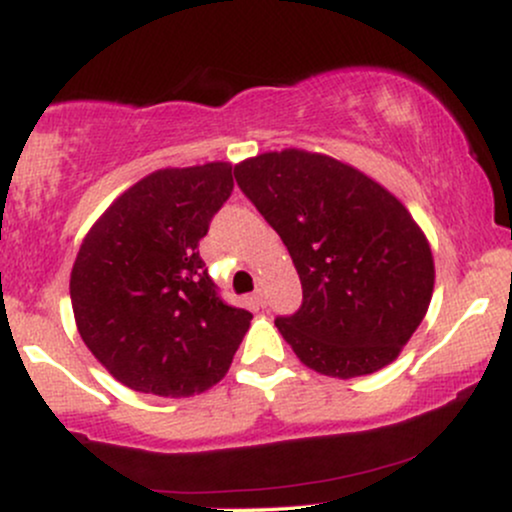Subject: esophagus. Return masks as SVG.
<instances>
[{
	"mask_svg": "<svg viewBox=\"0 0 512 512\" xmlns=\"http://www.w3.org/2000/svg\"><path fill=\"white\" fill-rule=\"evenodd\" d=\"M250 303L255 305V308H262V305H264V293H262V289H257L255 293H252Z\"/></svg>",
	"mask_w": 512,
	"mask_h": 512,
	"instance_id": "1",
	"label": "esophagus"
}]
</instances>
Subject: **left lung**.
<instances>
[{
  "instance_id": "1",
  "label": "left lung",
  "mask_w": 512,
  "mask_h": 512,
  "mask_svg": "<svg viewBox=\"0 0 512 512\" xmlns=\"http://www.w3.org/2000/svg\"><path fill=\"white\" fill-rule=\"evenodd\" d=\"M236 180L301 276V308L274 320L296 356L342 380L395 361L436 279L407 207L361 170L298 149L248 158Z\"/></svg>"
}]
</instances>
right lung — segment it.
I'll return each instance as SVG.
<instances>
[{
  "instance_id": "add662e5",
  "label": "right lung",
  "mask_w": 512,
  "mask_h": 512,
  "mask_svg": "<svg viewBox=\"0 0 512 512\" xmlns=\"http://www.w3.org/2000/svg\"><path fill=\"white\" fill-rule=\"evenodd\" d=\"M233 175L231 163L156 170L117 197L81 243L69 279L76 327L132 390L204 392L248 332L252 315L223 301L199 257Z\"/></svg>"
}]
</instances>
